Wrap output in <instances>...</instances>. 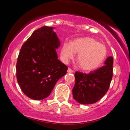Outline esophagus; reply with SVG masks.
I'll list each match as a JSON object with an SVG mask.
<instances>
[{
  "label": "esophagus",
  "mask_w": 130,
  "mask_h": 130,
  "mask_svg": "<svg viewBox=\"0 0 130 130\" xmlns=\"http://www.w3.org/2000/svg\"><path fill=\"white\" fill-rule=\"evenodd\" d=\"M67 71H68V73H73V70L71 69V68H68V70H67Z\"/></svg>",
  "instance_id": "1"
}]
</instances>
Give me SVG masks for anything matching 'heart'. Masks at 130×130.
Wrapping results in <instances>:
<instances>
[{
	"label": "heart",
	"instance_id": "obj_1",
	"mask_svg": "<svg viewBox=\"0 0 130 130\" xmlns=\"http://www.w3.org/2000/svg\"><path fill=\"white\" fill-rule=\"evenodd\" d=\"M74 53H78L76 60L80 68L85 71H91L104 62L108 55V50L96 40L85 37L75 39L70 44H63L61 50L62 60L66 63L73 57Z\"/></svg>",
	"mask_w": 130,
	"mask_h": 130
}]
</instances>
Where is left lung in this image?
I'll return each instance as SVG.
<instances>
[{
  "label": "left lung",
  "mask_w": 130,
  "mask_h": 130,
  "mask_svg": "<svg viewBox=\"0 0 130 130\" xmlns=\"http://www.w3.org/2000/svg\"><path fill=\"white\" fill-rule=\"evenodd\" d=\"M104 63L103 67L88 74L75 73V85L72 92L74 99L79 103H95L108 92L112 78V57H108Z\"/></svg>",
  "instance_id": "left-lung-1"
}]
</instances>
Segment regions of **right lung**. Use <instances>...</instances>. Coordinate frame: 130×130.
<instances>
[{
  "mask_svg": "<svg viewBox=\"0 0 130 130\" xmlns=\"http://www.w3.org/2000/svg\"><path fill=\"white\" fill-rule=\"evenodd\" d=\"M53 27H41L22 44L16 63V78L21 89L30 98L47 97L68 67L57 59L60 45Z\"/></svg>",
  "mask_w": 130,
  "mask_h": 130,
  "instance_id": "1",
  "label": "right lung"
}]
</instances>
